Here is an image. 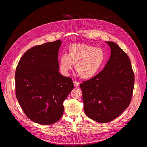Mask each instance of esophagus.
Here are the masks:
<instances>
[{
  "instance_id": "esophagus-1",
  "label": "esophagus",
  "mask_w": 147,
  "mask_h": 147,
  "mask_svg": "<svg viewBox=\"0 0 147 147\" xmlns=\"http://www.w3.org/2000/svg\"><path fill=\"white\" fill-rule=\"evenodd\" d=\"M74 85L76 87H77L80 85V82L78 81H74Z\"/></svg>"
}]
</instances>
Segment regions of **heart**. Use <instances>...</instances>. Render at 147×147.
<instances>
[{"instance_id": "heart-1", "label": "heart", "mask_w": 147, "mask_h": 147, "mask_svg": "<svg viewBox=\"0 0 147 147\" xmlns=\"http://www.w3.org/2000/svg\"><path fill=\"white\" fill-rule=\"evenodd\" d=\"M67 51V55L62 54L59 60L60 70L65 75L72 69L73 64H76V71L81 78H91L99 72L105 60L102 49L90 45L73 44Z\"/></svg>"}]
</instances>
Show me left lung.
I'll list each match as a JSON object with an SVG mask.
<instances>
[{"label": "left lung", "instance_id": "obj_1", "mask_svg": "<svg viewBox=\"0 0 147 147\" xmlns=\"http://www.w3.org/2000/svg\"><path fill=\"white\" fill-rule=\"evenodd\" d=\"M106 42L111 54L103 70L80 84L86 114L102 123L112 121L128 108L134 84L128 55L113 42Z\"/></svg>", "mask_w": 147, "mask_h": 147}]
</instances>
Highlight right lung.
Masks as SVG:
<instances>
[{"label":"right lung","mask_w":147,"mask_h":147,"mask_svg":"<svg viewBox=\"0 0 147 147\" xmlns=\"http://www.w3.org/2000/svg\"><path fill=\"white\" fill-rule=\"evenodd\" d=\"M57 40L33 47L20 59L15 73V92L20 105L32 121L56 123L64 112L63 102L74 88L70 77L59 72Z\"/></svg>","instance_id":"right-lung-1"}]
</instances>
